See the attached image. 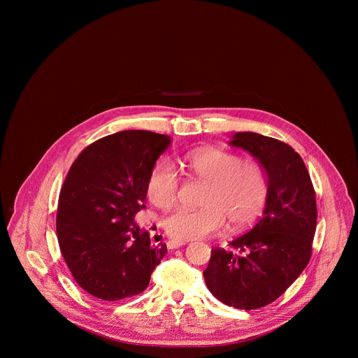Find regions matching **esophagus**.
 Masks as SVG:
<instances>
[{
	"label": "esophagus",
	"mask_w": 358,
	"mask_h": 358,
	"mask_svg": "<svg viewBox=\"0 0 358 358\" xmlns=\"http://www.w3.org/2000/svg\"><path fill=\"white\" fill-rule=\"evenodd\" d=\"M182 245H185V242L184 241H169L167 242V248L169 249H177V248H180V246H182Z\"/></svg>",
	"instance_id": "obj_1"
}]
</instances>
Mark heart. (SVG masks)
<instances>
[{
	"label": "heart",
	"instance_id": "obj_1",
	"mask_svg": "<svg viewBox=\"0 0 358 358\" xmlns=\"http://www.w3.org/2000/svg\"><path fill=\"white\" fill-rule=\"evenodd\" d=\"M185 164L192 176L206 181L202 208H178L164 220L173 239L191 241L220 232L225 218L231 227H243L262 211L268 196L264 167L221 148L189 152ZM178 174L169 162L159 163L147 180V196L156 207L167 210L177 199Z\"/></svg>",
	"mask_w": 358,
	"mask_h": 358
}]
</instances>
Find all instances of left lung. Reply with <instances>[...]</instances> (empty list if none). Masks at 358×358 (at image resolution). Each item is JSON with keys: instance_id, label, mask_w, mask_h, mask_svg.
Listing matches in <instances>:
<instances>
[{"instance_id": "1", "label": "left lung", "mask_w": 358, "mask_h": 358, "mask_svg": "<svg viewBox=\"0 0 358 358\" xmlns=\"http://www.w3.org/2000/svg\"><path fill=\"white\" fill-rule=\"evenodd\" d=\"M229 145L257 159L268 178L262 218L249 232L213 249L203 279L222 303L253 310L276 300L312 257L317 224L316 194L301 157L286 143L238 131Z\"/></svg>"}]
</instances>
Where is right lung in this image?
Masks as SVG:
<instances>
[{"mask_svg":"<svg viewBox=\"0 0 358 358\" xmlns=\"http://www.w3.org/2000/svg\"><path fill=\"white\" fill-rule=\"evenodd\" d=\"M171 137L124 130L87 145L72 164L59 195L57 235L76 283L116 301L145 290L167 252L150 245L136 222L147 180Z\"/></svg>","mask_w":358,"mask_h":358,"instance_id":"add662e5","label":"right lung"}]
</instances>
